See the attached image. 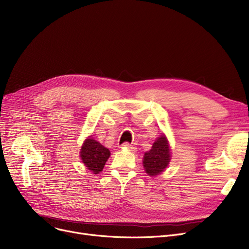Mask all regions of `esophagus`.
Returning <instances> with one entry per match:
<instances>
[{"instance_id": "esophagus-1", "label": "esophagus", "mask_w": 249, "mask_h": 249, "mask_svg": "<svg viewBox=\"0 0 249 249\" xmlns=\"http://www.w3.org/2000/svg\"><path fill=\"white\" fill-rule=\"evenodd\" d=\"M122 146L125 147V148H127V149H129V150H131V151H136V149H137L135 146H133L132 144H130V143H128V142L123 143Z\"/></svg>"}]
</instances>
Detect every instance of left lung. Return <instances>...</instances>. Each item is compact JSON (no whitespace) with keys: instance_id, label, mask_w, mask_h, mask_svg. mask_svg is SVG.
<instances>
[{"instance_id":"8db88e82","label":"left lung","mask_w":249,"mask_h":249,"mask_svg":"<svg viewBox=\"0 0 249 249\" xmlns=\"http://www.w3.org/2000/svg\"><path fill=\"white\" fill-rule=\"evenodd\" d=\"M171 153L167 138L165 135H160L152 144L151 149L143 156V166L145 172L150 177L161 174L171 161Z\"/></svg>"}]
</instances>
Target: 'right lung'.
I'll use <instances>...</instances> for the list:
<instances>
[{
    "mask_svg": "<svg viewBox=\"0 0 249 249\" xmlns=\"http://www.w3.org/2000/svg\"><path fill=\"white\" fill-rule=\"evenodd\" d=\"M80 154L84 164L89 171L93 174H99L103 171L105 163L110 158L111 152L100 142L89 136L85 140Z\"/></svg>",
    "mask_w": 249,
    "mask_h": 249,
    "instance_id": "obj_1",
    "label": "right lung"
}]
</instances>
